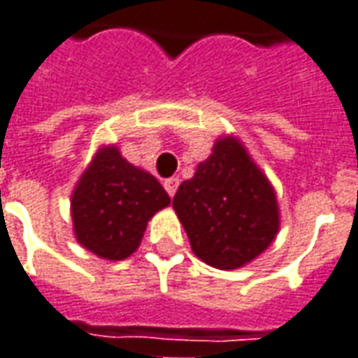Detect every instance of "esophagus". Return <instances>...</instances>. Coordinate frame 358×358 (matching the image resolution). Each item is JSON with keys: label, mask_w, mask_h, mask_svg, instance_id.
<instances>
[{"label": "esophagus", "mask_w": 358, "mask_h": 358, "mask_svg": "<svg viewBox=\"0 0 358 358\" xmlns=\"http://www.w3.org/2000/svg\"><path fill=\"white\" fill-rule=\"evenodd\" d=\"M178 184H180V180H178V178H168V180H164V188H166L168 196H170V198H172V196L176 194V190H178Z\"/></svg>", "instance_id": "1"}]
</instances>
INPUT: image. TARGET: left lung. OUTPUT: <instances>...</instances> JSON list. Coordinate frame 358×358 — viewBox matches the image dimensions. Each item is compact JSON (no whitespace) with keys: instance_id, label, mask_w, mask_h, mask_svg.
<instances>
[{"instance_id":"obj_1","label":"left lung","mask_w":358,"mask_h":358,"mask_svg":"<svg viewBox=\"0 0 358 358\" xmlns=\"http://www.w3.org/2000/svg\"><path fill=\"white\" fill-rule=\"evenodd\" d=\"M192 252L217 269H236L267 250L279 229L275 192L236 138L180 184L172 200Z\"/></svg>"}]
</instances>
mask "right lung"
<instances>
[{
    "instance_id": "obj_1",
    "label": "right lung",
    "mask_w": 358,
    "mask_h": 358,
    "mask_svg": "<svg viewBox=\"0 0 358 358\" xmlns=\"http://www.w3.org/2000/svg\"><path fill=\"white\" fill-rule=\"evenodd\" d=\"M168 203L152 174L132 166L115 146L103 148L73 192L77 241L99 257L124 259L141 245L148 220Z\"/></svg>"
}]
</instances>
